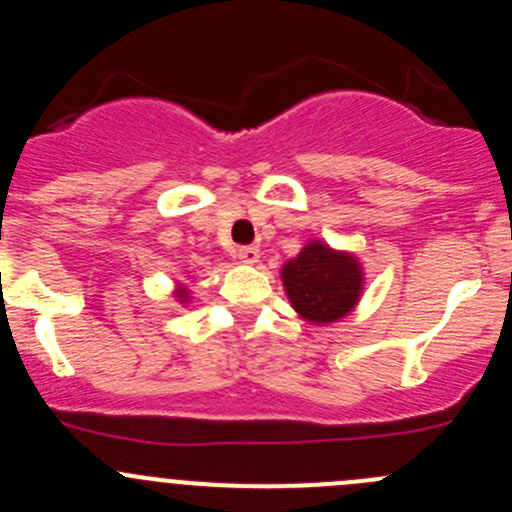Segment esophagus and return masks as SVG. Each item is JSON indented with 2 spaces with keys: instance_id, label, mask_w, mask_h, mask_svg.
Returning <instances> with one entry per match:
<instances>
[{
  "instance_id": "obj_1",
  "label": "esophagus",
  "mask_w": 512,
  "mask_h": 512,
  "mask_svg": "<svg viewBox=\"0 0 512 512\" xmlns=\"http://www.w3.org/2000/svg\"><path fill=\"white\" fill-rule=\"evenodd\" d=\"M235 257L240 262H245V265H255L257 260H260V250H257L255 245H245V247H237L235 250Z\"/></svg>"
}]
</instances>
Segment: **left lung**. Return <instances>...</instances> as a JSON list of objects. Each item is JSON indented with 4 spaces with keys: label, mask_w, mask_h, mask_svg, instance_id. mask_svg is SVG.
<instances>
[{
    "label": "left lung",
    "mask_w": 512,
    "mask_h": 512,
    "mask_svg": "<svg viewBox=\"0 0 512 512\" xmlns=\"http://www.w3.org/2000/svg\"><path fill=\"white\" fill-rule=\"evenodd\" d=\"M282 282L292 307L314 324L342 319L361 294L359 262L322 242H312L289 260L282 267Z\"/></svg>",
    "instance_id": "obj_1"
}]
</instances>
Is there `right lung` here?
Segmentation results:
<instances>
[{
    "label": "right lung",
    "mask_w": 512,
    "mask_h": 512,
    "mask_svg": "<svg viewBox=\"0 0 512 512\" xmlns=\"http://www.w3.org/2000/svg\"><path fill=\"white\" fill-rule=\"evenodd\" d=\"M178 297L185 299V297H188V292H185V289H178Z\"/></svg>",
    "instance_id": "obj_1"
}]
</instances>
